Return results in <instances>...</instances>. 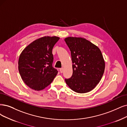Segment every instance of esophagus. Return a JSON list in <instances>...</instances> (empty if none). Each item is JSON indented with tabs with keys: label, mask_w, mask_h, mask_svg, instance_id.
<instances>
[{
	"label": "esophagus",
	"mask_w": 127,
	"mask_h": 127,
	"mask_svg": "<svg viewBox=\"0 0 127 127\" xmlns=\"http://www.w3.org/2000/svg\"><path fill=\"white\" fill-rule=\"evenodd\" d=\"M63 70H64L63 68H60V71L61 73H62L63 72Z\"/></svg>",
	"instance_id": "esophagus-1"
}]
</instances>
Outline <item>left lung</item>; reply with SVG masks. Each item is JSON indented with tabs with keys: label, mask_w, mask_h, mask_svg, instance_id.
Segmentation results:
<instances>
[{
	"label": "left lung",
	"mask_w": 127,
	"mask_h": 127,
	"mask_svg": "<svg viewBox=\"0 0 127 127\" xmlns=\"http://www.w3.org/2000/svg\"><path fill=\"white\" fill-rule=\"evenodd\" d=\"M71 51L73 74L65 81L69 87L78 93L93 90L104 73L105 63L101 51L95 44L82 37L64 39Z\"/></svg>",
	"instance_id": "8db88e82"
}]
</instances>
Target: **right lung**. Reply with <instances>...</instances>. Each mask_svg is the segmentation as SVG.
Here are the masks:
<instances>
[{"mask_svg":"<svg viewBox=\"0 0 127 127\" xmlns=\"http://www.w3.org/2000/svg\"><path fill=\"white\" fill-rule=\"evenodd\" d=\"M60 37L43 36L33 41L22 51L18 61V69L27 86L41 91L52 82L58 71L52 66V49Z\"/></svg>","mask_w":127,"mask_h":127,"instance_id":"add662e5","label":"right lung"}]
</instances>
